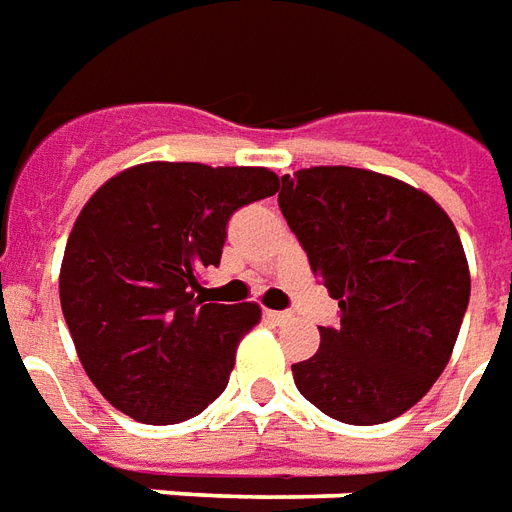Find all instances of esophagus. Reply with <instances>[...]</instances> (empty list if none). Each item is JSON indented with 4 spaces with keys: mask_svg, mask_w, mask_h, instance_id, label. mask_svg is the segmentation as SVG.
Listing matches in <instances>:
<instances>
[{
    "mask_svg": "<svg viewBox=\"0 0 512 512\" xmlns=\"http://www.w3.org/2000/svg\"><path fill=\"white\" fill-rule=\"evenodd\" d=\"M295 317L292 311H267V320H273V322H289Z\"/></svg>",
    "mask_w": 512,
    "mask_h": 512,
    "instance_id": "34e87169",
    "label": "esophagus"
}]
</instances>
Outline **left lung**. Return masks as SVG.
I'll return each instance as SVG.
<instances>
[{"mask_svg":"<svg viewBox=\"0 0 512 512\" xmlns=\"http://www.w3.org/2000/svg\"><path fill=\"white\" fill-rule=\"evenodd\" d=\"M278 206L342 308L292 364L297 391L339 422L397 419L444 372L469 306L455 223L427 192L347 165L281 176Z\"/></svg>","mask_w":512,"mask_h":512,"instance_id":"8db88e82","label":"left lung"}]
</instances>
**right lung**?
<instances>
[{
  "label": "right lung",
  "mask_w": 512,
  "mask_h": 512,
  "mask_svg": "<svg viewBox=\"0 0 512 512\" xmlns=\"http://www.w3.org/2000/svg\"><path fill=\"white\" fill-rule=\"evenodd\" d=\"M267 168L143 162L90 195L60 264V306L101 397L143 424L198 416L226 391L256 303H206L228 217L275 195Z\"/></svg>",
  "instance_id": "1"
}]
</instances>
